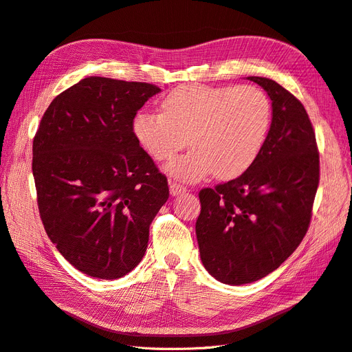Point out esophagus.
Wrapping results in <instances>:
<instances>
[{
	"mask_svg": "<svg viewBox=\"0 0 352 352\" xmlns=\"http://www.w3.org/2000/svg\"><path fill=\"white\" fill-rule=\"evenodd\" d=\"M187 191V188L184 186H179L177 183H169V192L171 196H179V194H184Z\"/></svg>",
	"mask_w": 352,
	"mask_h": 352,
	"instance_id": "1",
	"label": "esophagus"
}]
</instances>
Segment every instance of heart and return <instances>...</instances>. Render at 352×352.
<instances>
[{
    "instance_id": "heart-1",
    "label": "heart",
    "mask_w": 352,
    "mask_h": 352,
    "mask_svg": "<svg viewBox=\"0 0 352 352\" xmlns=\"http://www.w3.org/2000/svg\"><path fill=\"white\" fill-rule=\"evenodd\" d=\"M162 113L142 111L133 133L153 160L164 162L188 145V153L166 165L187 183L214 173L220 179L245 173L261 152L271 124V102L252 85H181L161 102Z\"/></svg>"
}]
</instances>
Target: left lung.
I'll return each mask as SVG.
<instances>
[{"instance_id":"obj_1","label":"left lung","mask_w":352,"mask_h":352,"mask_svg":"<svg viewBox=\"0 0 352 352\" xmlns=\"http://www.w3.org/2000/svg\"><path fill=\"white\" fill-rule=\"evenodd\" d=\"M248 80L271 100L263 149L242 175L199 194L201 263L229 285L268 276L296 251L307 232L319 184L316 138L303 104L268 78Z\"/></svg>"}]
</instances>
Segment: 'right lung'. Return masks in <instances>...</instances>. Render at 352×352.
<instances>
[{
    "label": "right lung",
    "mask_w": 352,
    "mask_h": 352,
    "mask_svg": "<svg viewBox=\"0 0 352 352\" xmlns=\"http://www.w3.org/2000/svg\"><path fill=\"white\" fill-rule=\"evenodd\" d=\"M160 91L84 78L50 102L34 136L32 168L45 230L89 277L117 280L132 271L168 200L166 177L133 133L138 110Z\"/></svg>",
    "instance_id": "add662e5"
}]
</instances>
